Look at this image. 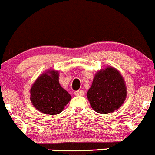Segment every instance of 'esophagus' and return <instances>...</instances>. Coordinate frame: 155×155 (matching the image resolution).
<instances>
[{
  "mask_svg": "<svg viewBox=\"0 0 155 155\" xmlns=\"http://www.w3.org/2000/svg\"><path fill=\"white\" fill-rule=\"evenodd\" d=\"M74 95H79V96H83L84 95V90H77L74 92Z\"/></svg>",
  "mask_w": 155,
  "mask_h": 155,
  "instance_id": "34e87169",
  "label": "esophagus"
}]
</instances>
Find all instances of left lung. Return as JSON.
<instances>
[{"instance_id":"obj_1","label":"left lung","mask_w":155,"mask_h":155,"mask_svg":"<svg viewBox=\"0 0 155 155\" xmlns=\"http://www.w3.org/2000/svg\"><path fill=\"white\" fill-rule=\"evenodd\" d=\"M87 95L95 112L106 114L116 110L127 96L123 77L113 67L100 70L95 74Z\"/></svg>"}]
</instances>
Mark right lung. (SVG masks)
<instances>
[{
    "mask_svg": "<svg viewBox=\"0 0 155 155\" xmlns=\"http://www.w3.org/2000/svg\"><path fill=\"white\" fill-rule=\"evenodd\" d=\"M30 101L36 110L48 115L61 113L71 96L59 83L58 71L49 70L41 74L30 89Z\"/></svg>",
    "mask_w": 155,
    "mask_h": 155,
    "instance_id": "right-lung-1",
    "label": "right lung"
}]
</instances>
